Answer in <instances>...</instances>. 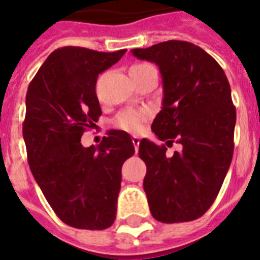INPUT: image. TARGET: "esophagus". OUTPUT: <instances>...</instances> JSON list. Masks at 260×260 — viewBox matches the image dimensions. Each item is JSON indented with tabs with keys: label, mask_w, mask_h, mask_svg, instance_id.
Wrapping results in <instances>:
<instances>
[{
	"label": "esophagus",
	"mask_w": 260,
	"mask_h": 260,
	"mask_svg": "<svg viewBox=\"0 0 260 260\" xmlns=\"http://www.w3.org/2000/svg\"><path fill=\"white\" fill-rule=\"evenodd\" d=\"M132 143H134L135 148H136V151H138L139 144H140V138H139V136H134V138H132Z\"/></svg>",
	"instance_id": "34e87169"
}]
</instances>
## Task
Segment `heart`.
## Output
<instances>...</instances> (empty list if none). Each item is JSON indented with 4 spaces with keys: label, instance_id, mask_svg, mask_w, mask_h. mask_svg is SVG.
I'll return each mask as SVG.
<instances>
[{
    "label": "heart",
    "instance_id": "heart-1",
    "mask_svg": "<svg viewBox=\"0 0 260 260\" xmlns=\"http://www.w3.org/2000/svg\"><path fill=\"white\" fill-rule=\"evenodd\" d=\"M147 66V64H135L132 66L134 69L136 67H143ZM150 112L147 109H139V110H124L121 113L118 114L116 120H114V124L118 128L126 131V132H131V134H138L140 132L144 125V122L150 118Z\"/></svg>",
    "mask_w": 260,
    "mask_h": 260
}]
</instances>
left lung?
I'll return each instance as SVG.
<instances>
[{
	"instance_id": "obj_1",
	"label": "left lung",
	"mask_w": 260,
	"mask_h": 260,
	"mask_svg": "<svg viewBox=\"0 0 260 260\" xmlns=\"http://www.w3.org/2000/svg\"><path fill=\"white\" fill-rule=\"evenodd\" d=\"M131 52L155 63L162 75V110L151 129L168 146H182L169 158L165 144L140 142L151 214L167 224L191 221L212 206L231 166L236 109L230 82L220 64L193 43L169 40Z\"/></svg>"
}]
</instances>
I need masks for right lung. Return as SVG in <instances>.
Segmentation results:
<instances>
[{
  "instance_id": "right-lung-1",
  "label": "right lung",
  "mask_w": 260,
  "mask_h": 260,
  "mask_svg": "<svg viewBox=\"0 0 260 260\" xmlns=\"http://www.w3.org/2000/svg\"><path fill=\"white\" fill-rule=\"evenodd\" d=\"M125 52L58 48L26 91L22 136L29 169L56 216L79 230H106L113 224L122 163L135 154L124 131H109L97 147L81 144L83 132L102 114L95 94L98 74Z\"/></svg>"
}]
</instances>
